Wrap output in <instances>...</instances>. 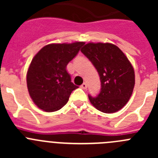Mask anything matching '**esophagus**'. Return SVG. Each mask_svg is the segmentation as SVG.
<instances>
[{
	"label": "esophagus",
	"mask_w": 158,
	"mask_h": 158,
	"mask_svg": "<svg viewBox=\"0 0 158 158\" xmlns=\"http://www.w3.org/2000/svg\"><path fill=\"white\" fill-rule=\"evenodd\" d=\"M81 89H87V84L83 83L81 85Z\"/></svg>",
	"instance_id": "34e87169"
}]
</instances>
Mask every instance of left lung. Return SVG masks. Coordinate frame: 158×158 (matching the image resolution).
<instances>
[{"instance_id":"8db88e82","label":"left lung","mask_w":158,"mask_h":158,"mask_svg":"<svg viewBox=\"0 0 158 158\" xmlns=\"http://www.w3.org/2000/svg\"><path fill=\"white\" fill-rule=\"evenodd\" d=\"M100 76L101 89L97 96L89 95L91 104L104 113L122 109L135 87L134 68L120 49L111 43H89L81 50Z\"/></svg>"}]
</instances>
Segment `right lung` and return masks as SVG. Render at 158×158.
<instances>
[{
  "label": "right lung",
  "mask_w": 158,
  "mask_h": 158,
  "mask_svg": "<svg viewBox=\"0 0 158 158\" xmlns=\"http://www.w3.org/2000/svg\"><path fill=\"white\" fill-rule=\"evenodd\" d=\"M83 45V42L49 44L33 58L27 73V85L39 108L47 112L61 109L71 93L77 89L71 82L66 65Z\"/></svg>",
  "instance_id": "obj_1"
}]
</instances>
